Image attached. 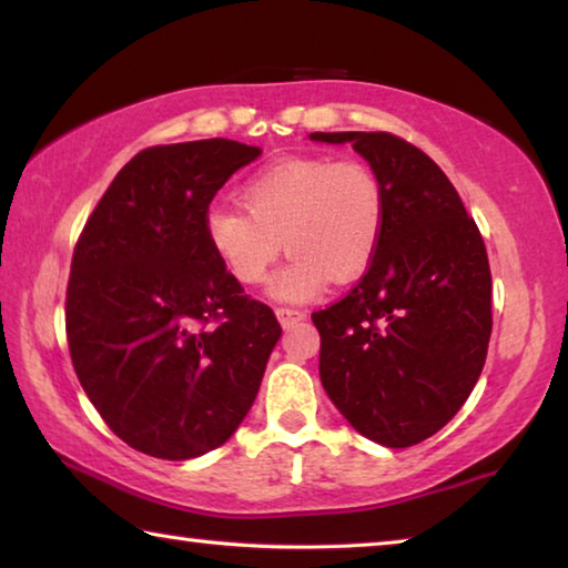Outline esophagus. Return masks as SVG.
Instances as JSON below:
<instances>
[{"instance_id": "1", "label": "esophagus", "mask_w": 568, "mask_h": 568, "mask_svg": "<svg viewBox=\"0 0 568 568\" xmlns=\"http://www.w3.org/2000/svg\"><path fill=\"white\" fill-rule=\"evenodd\" d=\"M275 315H277V323H281L283 328H293L295 323L305 321V313L295 311V307H275Z\"/></svg>"}]
</instances>
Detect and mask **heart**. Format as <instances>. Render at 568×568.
I'll use <instances>...</instances> for the list:
<instances>
[{"label":"heart","mask_w":568,"mask_h":568,"mask_svg":"<svg viewBox=\"0 0 568 568\" xmlns=\"http://www.w3.org/2000/svg\"><path fill=\"white\" fill-rule=\"evenodd\" d=\"M242 207L213 205L205 237L237 283L257 285L281 250L287 263L271 283L283 303H305L333 281L345 283L371 265L386 225L381 180L361 160L283 158L250 175Z\"/></svg>","instance_id":"heart-1"}]
</instances>
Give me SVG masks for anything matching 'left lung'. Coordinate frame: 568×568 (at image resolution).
Masks as SVG:
<instances>
[{
    "label": "left lung",
    "mask_w": 568,
    "mask_h": 568,
    "mask_svg": "<svg viewBox=\"0 0 568 568\" xmlns=\"http://www.w3.org/2000/svg\"><path fill=\"white\" fill-rule=\"evenodd\" d=\"M368 162L386 225L353 291L313 313L321 381L345 420L388 448L416 446L456 416L484 371L491 271L484 237L426 152L388 132H311Z\"/></svg>",
    "instance_id": "left-lung-1"
}]
</instances>
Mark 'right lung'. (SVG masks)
<instances>
[{"label": "right lung", "mask_w": 568, "mask_h": 568, "mask_svg": "<svg viewBox=\"0 0 568 568\" xmlns=\"http://www.w3.org/2000/svg\"><path fill=\"white\" fill-rule=\"evenodd\" d=\"M261 152L223 138L142 150L77 240L74 373L104 423L148 456L187 460L223 446L281 341L271 307L243 295L205 237L215 192Z\"/></svg>", "instance_id": "right-lung-1"}]
</instances>
